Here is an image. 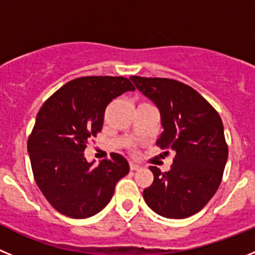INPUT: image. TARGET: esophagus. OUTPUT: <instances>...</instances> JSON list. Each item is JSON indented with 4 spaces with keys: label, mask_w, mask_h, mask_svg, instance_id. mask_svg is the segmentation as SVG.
<instances>
[{
    "label": "esophagus",
    "mask_w": 255,
    "mask_h": 255,
    "mask_svg": "<svg viewBox=\"0 0 255 255\" xmlns=\"http://www.w3.org/2000/svg\"><path fill=\"white\" fill-rule=\"evenodd\" d=\"M138 168H139L138 163H135V162H130V170L135 171V170H138Z\"/></svg>",
    "instance_id": "34e87169"
}]
</instances>
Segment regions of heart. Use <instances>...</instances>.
I'll return each instance as SVG.
<instances>
[{"mask_svg":"<svg viewBox=\"0 0 255 255\" xmlns=\"http://www.w3.org/2000/svg\"><path fill=\"white\" fill-rule=\"evenodd\" d=\"M143 103H144V102H143Z\"/></svg>","mask_w":255,"mask_h":255,"instance_id":"obj_1","label":"heart"}]
</instances>
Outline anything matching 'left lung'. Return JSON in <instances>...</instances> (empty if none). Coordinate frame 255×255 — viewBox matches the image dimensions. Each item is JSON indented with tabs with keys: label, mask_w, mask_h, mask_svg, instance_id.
Here are the masks:
<instances>
[{
	"label": "left lung",
	"mask_w": 255,
	"mask_h": 255,
	"mask_svg": "<svg viewBox=\"0 0 255 255\" xmlns=\"http://www.w3.org/2000/svg\"><path fill=\"white\" fill-rule=\"evenodd\" d=\"M130 79L158 107L163 131L157 145L175 152L170 171L149 167L154 180L144 189V200L163 217L195 215L215 195L224 176L229 148L220 115L184 83L166 78Z\"/></svg>",
	"instance_id": "obj_1"
}]
</instances>
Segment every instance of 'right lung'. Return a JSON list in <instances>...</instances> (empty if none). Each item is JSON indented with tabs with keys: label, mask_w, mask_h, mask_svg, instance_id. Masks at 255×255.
I'll return each mask as SVG.
<instances>
[{
	"label": "right lung",
	"mask_w": 255,
	"mask_h": 255,
	"mask_svg": "<svg viewBox=\"0 0 255 255\" xmlns=\"http://www.w3.org/2000/svg\"><path fill=\"white\" fill-rule=\"evenodd\" d=\"M134 89L124 76H83L61 87L40 107L28 153L38 188L62 215L87 218L102 211L117 181L129 172L123 155L112 153L94 166L84 150L102 130L108 103Z\"/></svg>",
	"instance_id": "add662e5"
}]
</instances>
